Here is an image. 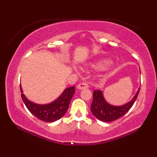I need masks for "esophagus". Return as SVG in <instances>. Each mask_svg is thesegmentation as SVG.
<instances>
[{
  "instance_id": "esophagus-1",
  "label": "esophagus",
  "mask_w": 157,
  "mask_h": 157,
  "mask_svg": "<svg viewBox=\"0 0 157 157\" xmlns=\"http://www.w3.org/2000/svg\"><path fill=\"white\" fill-rule=\"evenodd\" d=\"M77 88L78 90H83V89H88V85L86 84V83H81V84H79L77 86Z\"/></svg>"
}]
</instances>
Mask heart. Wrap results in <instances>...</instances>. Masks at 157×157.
<instances>
[{
    "label": "heart",
    "mask_w": 157,
    "mask_h": 157,
    "mask_svg": "<svg viewBox=\"0 0 157 157\" xmlns=\"http://www.w3.org/2000/svg\"><path fill=\"white\" fill-rule=\"evenodd\" d=\"M110 61L108 59H102L99 60V61L93 63L91 64V65L94 67H102L105 65H107L109 63Z\"/></svg>",
    "instance_id": "b5f03b06"
}]
</instances>
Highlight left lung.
<instances>
[{
    "label": "left lung",
    "mask_w": 157,
    "mask_h": 157,
    "mask_svg": "<svg viewBox=\"0 0 157 157\" xmlns=\"http://www.w3.org/2000/svg\"><path fill=\"white\" fill-rule=\"evenodd\" d=\"M140 88L131 101L120 106L112 105L106 101L103 92L94 90L93 92V101L91 112L96 118L104 122H111L121 117L132 108L137 98Z\"/></svg>",
    "instance_id": "8db88e82"
}]
</instances>
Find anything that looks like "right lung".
Here are the masks:
<instances>
[{
  "label": "right lung",
  "instance_id": "1",
  "mask_svg": "<svg viewBox=\"0 0 157 157\" xmlns=\"http://www.w3.org/2000/svg\"><path fill=\"white\" fill-rule=\"evenodd\" d=\"M20 90L23 101L29 112L36 117L46 122H54L64 116L75 94V87L72 86L65 89L62 94L53 102L48 104L40 105L30 101L23 94L21 84Z\"/></svg>",
  "mask_w": 157,
  "mask_h": 157
}]
</instances>
